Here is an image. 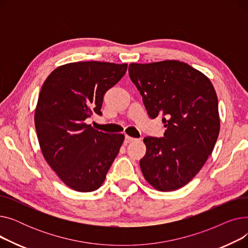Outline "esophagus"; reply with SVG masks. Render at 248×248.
I'll return each instance as SVG.
<instances>
[{"instance_id":"esophagus-1","label":"esophagus","mask_w":248,"mask_h":248,"mask_svg":"<svg viewBox=\"0 0 248 248\" xmlns=\"http://www.w3.org/2000/svg\"><path fill=\"white\" fill-rule=\"evenodd\" d=\"M137 139H135V138H132V137H129V136H125V138H124V142L125 144H128V142H132V141H134V140H136Z\"/></svg>"}]
</instances>
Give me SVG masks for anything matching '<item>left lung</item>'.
I'll return each instance as SVG.
<instances>
[{"label":"left lung","instance_id":"left-lung-1","mask_svg":"<svg viewBox=\"0 0 248 248\" xmlns=\"http://www.w3.org/2000/svg\"><path fill=\"white\" fill-rule=\"evenodd\" d=\"M128 74L151 119L162 116L164 138L147 137L142 175L155 190L180 189L212 154L220 131L218 99L205 74L189 64L165 60L131 63Z\"/></svg>","mask_w":248,"mask_h":248}]
</instances>
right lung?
Listing matches in <instances>:
<instances>
[{"mask_svg":"<svg viewBox=\"0 0 248 248\" xmlns=\"http://www.w3.org/2000/svg\"><path fill=\"white\" fill-rule=\"evenodd\" d=\"M126 69V63L72 62L54 69L42 85L34 115L39 145L52 170L72 190H97L120 152L123 134L98 132L85 120L101 114L104 93Z\"/></svg>","mask_w":248,"mask_h":248,"instance_id":"add662e5","label":"right lung"}]
</instances>
